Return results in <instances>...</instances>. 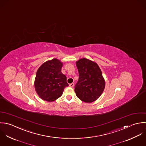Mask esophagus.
<instances>
[{"instance_id": "obj_1", "label": "esophagus", "mask_w": 146, "mask_h": 146, "mask_svg": "<svg viewBox=\"0 0 146 146\" xmlns=\"http://www.w3.org/2000/svg\"><path fill=\"white\" fill-rule=\"evenodd\" d=\"M69 86H70V87H73L74 86V83H71V84H69Z\"/></svg>"}]
</instances>
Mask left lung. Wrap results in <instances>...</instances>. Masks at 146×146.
<instances>
[{"instance_id": "left-lung-1", "label": "left lung", "mask_w": 146, "mask_h": 146, "mask_svg": "<svg viewBox=\"0 0 146 146\" xmlns=\"http://www.w3.org/2000/svg\"><path fill=\"white\" fill-rule=\"evenodd\" d=\"M79 80L75 86L76 96L85 102H92L101 96L105 88L102 72L97 64L86 58L76 63Z\"/></svg>"}]
</instances>
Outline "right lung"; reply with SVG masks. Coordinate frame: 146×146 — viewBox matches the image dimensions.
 I'll list each match as a JSON object with an SVG mask.
<instances>
[{
    "label": "right lung",
    "mask_w": 146,
    "mask_h": 146,
    "mask_svg": "<svg viewBox=\"0 0 146 146\" xmlns=\"http://www.w3.org/2000/svg\"><path fill=\"white\" fill-rule=\"evenodd\" d=\"M62 67V63L54 58L46 62L38 69L35 87L42 100L49 102L56 100L68 86L66 76L61 72Z\"/></svg>",
    "instance_id": "add662e5"
}]
</instances>
